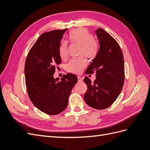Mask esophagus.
I'll use <instances>...</instances> for the list:
<instances>
[{"label":"esophagus","mask_w":150,"mask_h":150,"mask_svg":"<svg viewBox=\"0 0 150 150\" xmlns=\"http://www.w3.org/2000/svg\"><path fill=\"white\" fill-rule=\"evenodd\" d=\"M78 82H81V81H83V78L80 76H78Z\"/></svg>","instance_id":"obj_1"}]
</instances>
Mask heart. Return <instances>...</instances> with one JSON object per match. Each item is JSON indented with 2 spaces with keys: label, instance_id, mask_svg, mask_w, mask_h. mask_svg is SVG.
Instances as JSON below:
<instances>
[{
  "label": "heart",
  "instance_id": "1",
  "mask_svg": "<svg viewBox=\"0 0 150 150\" xmlns=\"http://www.w3.org/2000/svg\"><path fill=\"white\" fill-rule=\"evenodd\" d=\"M69 39L72 44L80 46L79 54L89 59H94L99 52V44L93 38L91 33L85 28H78L71 30ZM59 54L62 60H66L68 57V44L66 41L61 42L59 48ZM86 66L84 57L71 60L66 66V69L71 73L79 74L83 72Z\"/></svg>",
  "mask_w": 150,
  "mask_h": 150
}]
</instances>
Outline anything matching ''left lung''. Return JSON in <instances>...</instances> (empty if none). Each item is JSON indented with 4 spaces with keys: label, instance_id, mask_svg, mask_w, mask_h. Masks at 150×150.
I'll return each mask as SVG.
<instances>
[{
    "label": "left lung",
    "instance_id": "8db88e82",
    "mask_svg": "<svg viewBox=\"0 0 150 150\" xmlns=\"http://www.w3.org/2000/svg\"><path fill=\"white\" fill-rule=\"evenodd\" d=\"M96 33L100 47L86 73L96 72V79L91 83L85 77L88 89L84 98L89 106L104 110L115 101L122 90L125 81L124 59L120 45L111 35L101 28L96 30Z\"/></svg>",
    "mask_w": 150,
    "mask_h": 150
}]
</instances>
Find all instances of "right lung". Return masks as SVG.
Here are the masks:
<instances>
[{"label": "right lung", "mask_w": 150, "mask_h": 150, "mask_svg": "<svg viewBox=\"0 0 150 150\" xmlns=\"http://www.w3.org/2000/svg\"><path fill=\"white\" fill-rule=\"evenodd\" d=\"M67 29L44 33L31 47L27 56L24 73L30 100L40 111L56 115L64 111L74 86L78 82L74 74L67 73L54 79L56 68L61 63L59 54L61 40Z\"/></svg>", "instance_id": "add662e5"}]
</instances>
